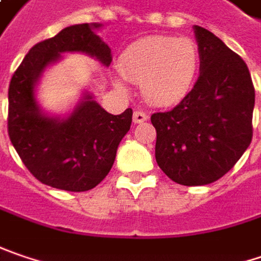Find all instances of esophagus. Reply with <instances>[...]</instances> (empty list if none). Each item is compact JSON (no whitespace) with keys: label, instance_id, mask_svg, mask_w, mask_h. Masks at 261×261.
Instances as JSON below:
<instances>
[{"label":"esophagus","instance_id":"esophagus-1","mask_svg":"<svg viewBox=\"0 0 261 261\" xmlns=\"http://www.w3.org/2000/svg\"><path fill=\"white\" fill-rule=\"evenodd\" d=\"M147 119H149V115L146 112H143V111H136L134 115H133L134 124H142V122H145Z\"/></svg>","mask_w":261,"mask_h":261}]
</instances>
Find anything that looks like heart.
I'll return each instance as SVG.
<instances>
[{
	"instance_id": "heart-1",
	"label": "heart",
	"mask_w": 261,
	"mask_h": 261,
	"mask_svg": "<svg viewBox=\"0 0 261 261\" xmlns=\"http://www.w3.org/2000/svg\"><path fill=\"white\" fill-rule=\"evenodd\" d=\"M118 88L127 81L140 85L142 94L155 106H173L186 99L201 69V51L192 38L171 35L146 37L130 44L119 57Z\"/></svg>"
}]
</instances>
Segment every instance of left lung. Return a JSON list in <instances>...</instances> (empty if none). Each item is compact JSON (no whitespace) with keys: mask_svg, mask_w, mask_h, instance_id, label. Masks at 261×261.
Segmentation results:
<instances>
[{"mask_svg":"<svg viewBox=\"0 0 261 261\" xmlns=\"http://www.w3.org/2000/svg\"><path fill=\"white\" fill-rule=\"evenodd\" d=\"M201 51L198 81L174 109L150 116L155 158L183 186L210 185L244 155L253 137V81L245 62L210 31L193 26Z\"/></svg>","mask_w":261,"mask_h":261,"instance_id":"1","label":"left lung"}]
</instances>
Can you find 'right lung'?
<instances>
[{
  "mask_svg": "<svg viewBox=\"0 0 261 261\" xmlns=\"http://www.w3.org/2000/svg\"><path fill=\"white\" fill-rule=\"evenodd\" d=\"M100 23L72 24L34 45L8 87V136L26 168L56 189L84 192L108 176L133 111L106 112L85 90L68 115L47 114L37 99L39 80L63 53H83L103 66L112 62L111 47L96 34Z\"/></svg>",
  "mask_w": 261,
  "mask_h": 261,
  "instance_id": "obj_1",
  "label": "right lung"
}]
</instances>
